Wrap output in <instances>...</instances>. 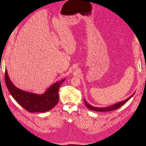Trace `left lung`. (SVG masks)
<instances>
[{"label":"left lung","instance_id":"8db88e82","mask_svg":"<svg viewBox=\"0 0 146 146\" xmlns=\"http://www.w3.org/2000/svg\"><path fill=\"white\" fill-rule=\"evenodd\" d=\"M134 94H133L131 96H129L128 98H127V99H125V101H123L122 102H119L117 104H114L113 105L110 106H107V107H102V108H99V107H95V106H93L90 105H89L86 101L85 99H84V102H85L86 106L88 108L92 111H97V112H108V111H114L115 110L118 109L121 106H122L123 105H124L128 100H129L131 98V97L134 95Z\"/></svg>","mask_w":146,"mask_h":146}]
</instances>
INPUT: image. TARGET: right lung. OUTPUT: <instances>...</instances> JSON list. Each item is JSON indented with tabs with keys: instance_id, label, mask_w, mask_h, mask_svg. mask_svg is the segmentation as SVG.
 Segmentation results:
<instances>
[{
	"instance_id": "right-lung-1",
	"label": "right lung",
	"mask_w": 146,
	"mask_h": 146,
	"mask_svg": "<svg viewBox=\"0 0 146 146\" xmlns=\"http://www.w3.org/2000/svg\"><path fill=\"white\" fill-rule=\"evenodd\" d=\"M5 79L11 95L23 108L30 112H45L57 104L59 99L58 89L66 79L54 83L41 95L28 92L17 88L11 81L6 68Z\"/></svg>"
}]
</instances>
